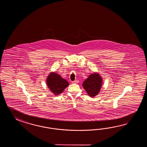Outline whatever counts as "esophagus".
<instances>
[{
  "label": "esophagus",
  "mask_w": 147,
  "mask_h": 147,
  "mask_svg": "<svg viewBox=\"0 0 147 147\" xmlns=\"http://www.w3.org/2000/svg\"><path fill=\"white\" fill-rule=\"evenodd\" d=\"M78 82H79V81L77 80H76L75 81H72V84H78Z\"/></svg>",
  "instance_id": "1"
}]
</instances>
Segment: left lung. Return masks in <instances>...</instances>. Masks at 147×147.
I'll return each mask as SVG.
<instances>
[{"label": "left lung", "mask_w": 147, "mask_h": 147, "mask_svg": "<svg viewBox=\"0 0 147 147\" xmlns=\"http://www.w3.org/2000/svg\"><path fill=\"white\" fill-rule=\"evenodd\" d=\"M102 81V78L100 74L94 72L89 75L88 78L84 81L82 86L90 97H95L100 92Z\"/></svg>", "instance_id": "left-lung-1"}]
</instances>
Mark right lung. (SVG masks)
I'll return each instance as SVG.
<instances>
[{
  "label": "right lung",
  "mask_w": 147,
  "mask_h": 147,
  "mask_svg": "<svg viewBox=\"0 0 147 147\" xmlns=\"http://www.w3.org/2000/svg\"><path fill=\"white\" fill-rule=\"evenodd\" d=\"M48 88L55 95L57 96L63 92L69 85L68 82L55 72H51L46 79Z\"/></svg>",
  "instance_id": "obj_1"
}]
</instances>
